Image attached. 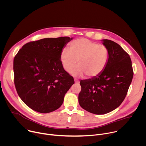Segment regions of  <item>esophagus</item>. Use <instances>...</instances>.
<instances>
[{
  "label": "esophagus",
  "mask_w": 146,
  "mask_h": 146,
  "mask_svg": "<svg viewBox=\"0 0 146 146\" xmlns=\"http://www.w3.org/2000/svg\"><path fill=\"white\" fill-rule=\"evenodd\" d=\"M74 81H75V82L76 83V84H79V81L78 80H77V79H74Z\"/></svg>",
  "instance_id": "obj_1"
}]
</instances>
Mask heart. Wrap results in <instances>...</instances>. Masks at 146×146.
Masks as SVG:
<instances>
[{"label":"heart","instance_id":"1","mask_svg":"<svg viewBox=\"0 0 146 146\" xmlns=\"http://www.w3.org/2000/svg\"><path fill=\"white\" fill-rule=\"evenodd\" d=\"M70 51L63 49L60 54V60L64 69L70 73L78 61L79 66L72 74L74 77L85 74L93 78L100 74L108 64L109 52L108 47L86 38L74 40L70 44Z\"/></svg>","mask_w":146,"mask_h":146}]
</instances>
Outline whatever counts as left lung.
Listing matches in <instances>:
<instances>
[{"label": "left lung", "mask_w": 146, "mask_h": 146, "mask_svg": "<svg viewBox=\"0 0 146 146\" xmlns=\"http://www.w3.org/2000/svg\"><path fill=\"white\" fill-rule=\"evenodd\" d=\"M109 52L103 72L91 79L80 81V106L95 114H104L117 108L125 98L133 76L129 54L117 43L104 39Z\"/></svg>", "instance_id": "8db88e82"}]
</instances>
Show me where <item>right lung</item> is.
<instances>
[{
  "label": "right lung",
  "instance_id": "right-lung-1",
  "mask_svg": "<svg viewBox=\"0 0 146 146\" xmlns=\"http://www.w3.org/2000/svg\"><path fill=\"white\" fill-rule=\"evenodd\" d=\"M72 38H45L23 46L14 58L18 95L31 109L47 113L59 108L74 83L63 68L60 54Z\"/></svg>",
  "mask_w": 146,
  "mask_h": 146
}]
</instances>
